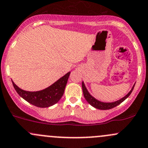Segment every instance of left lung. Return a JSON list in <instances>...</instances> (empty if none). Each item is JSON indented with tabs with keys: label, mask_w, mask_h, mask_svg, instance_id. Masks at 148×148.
I'll return each instance as SVG.
<instances>
[{
	"label": "left lung",
	"mask_w": 148,
	"mask_h": 148,
	"mask_svg": "<svg viewBox=\"0 0 148 148\" xmlns=\"http://www.w3.org/2000/svg\"><path fill=\"white\" fill-rule=\"evenodd\" d=\"M134 86H135V84H134L133 87H132L130 92H129L125 96L120 99V100H117V101L115 102H112V103H103V102L99 101V100H97V99H95V97H92V95L88 92V90H87V88H85L84 83H83V82L82 83V88H83V95H84L85 100H86L87 101H88V103H89L90 106H92V107L97 108V109H100V110H109L118 106V105L120 104V103H123L126 98H127V97L130 96L131 92H132V91L133 90Z\"/></svg>",
	"instance_id": "left-lung-1"
}]
</instances>
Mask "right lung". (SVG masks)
Returning a JSON list of instances; mask_svg holds the SVG:
<instances>
[{
    "mask_svg": "<svg viewBox=\"0 0 148 148\" xmlns=\"http://www.w3.org/2000/svg\"><path fill=\"white\" fill-rule=\"evenodd\" d=\"M70 73L68 72L48 88L36 92L23 90L12 83L18 95L29 103L38 108H48L57 103L63 96Z\"/></svg>",
    "mask_w": 148,
    "mask_h": 148,
    "instance_id": "right-lung-1",
    "label": "right lung"
}]
</instances>
